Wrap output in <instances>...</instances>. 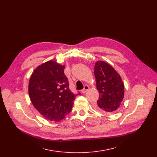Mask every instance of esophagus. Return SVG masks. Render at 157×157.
Listing matches in <instances>:
<instances>
[{
    "mask_svg": "<svg viewBox=\"0 0 157 157\" xmlns=\"http://www.w3.org/2000/svg\"><path fill=\"white\" fill-rule=\"evenodd\" d=\"M89 89H90V87L88 86V85H85V86H84L83 90H81V92H82V93H85Z\"/></svg>",
    "mask_w": 157,
    "mask_h": 157,
    "instance_id": "34e87169",
    "label": "esophagus"
}]
</instances>
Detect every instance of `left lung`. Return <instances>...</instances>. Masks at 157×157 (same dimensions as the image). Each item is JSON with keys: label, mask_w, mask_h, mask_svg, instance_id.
I'll return each mask as SVG.
<instances>
[{"label": "left lung", "mask_w": 157, "mask_h": 157, "mask_svg": "<svg viewBox=\"0 0 157 157\" xmlns=\"http://www.w3.org/2000/svg\"><path fill=\"white\" fill-rule=\"evenodd\" d=\"M94 76L99 99L96 107L100 112H113L118 109L124 97V84L111 65L98 61L94 65Z\"/></svg>", "instance_id": "8db88e82"}]
</instances>
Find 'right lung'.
Instances as JSON below:
<instances>
[{"instance_id":"add662e5","label":"right lung","mask_w":157,"mask_h":157,"mask_svg":"<svg viewBox=\"0 0 157 157\" xmlns=\"http://www.w3.org/2000/svg\"><path fill=\"white\" fill-rule=\"evenodd\" d=\"M64 68L55 61L39 65L33 71L28 88L36 109L48 120L56 122L71 111L76 98L69 90Z\"/></svg>"}]
</instances>
